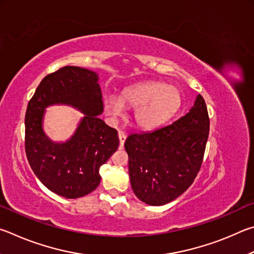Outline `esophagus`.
Masks as SVG:
<instances>
[{
  "instance_id": "obj_1",
  "label": "esophagus",
  "mask_w": 254,
  "mask_h": 254,
  "mask_svg": "<svg viewBox=\"0 0 254 254\" xmlns=\"http://www.w3.org/2000/svg\"><path fill=\"white\" fill-rule=\"evenodd\" d=\"M118 137H119V144L120 146H124L125 140H126V134L124 131H119L118 132Z\"/></svg>"
}]
</instances>
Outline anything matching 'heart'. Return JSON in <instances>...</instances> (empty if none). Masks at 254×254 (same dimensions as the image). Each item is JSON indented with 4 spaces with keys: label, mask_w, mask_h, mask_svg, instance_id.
<instances>
[{
    "label": "heart",
    "mask_w": 254,
    "mask_h": 254,
    "mask_svg": "<svg viewBox=\"0 0 254 254\" xmlns=\"http://www.w3.org/2000/svg\"><path fill=\"white\" fill-rule=\"evenodd\" d=\"M182 104L179 89L162 81L131 84L123 89L119 98L107 97L104 101L106 114L117 119L125 107L134 109V123L141 130H153L167 123Z\"/></svg>",
    "instance_id": "1"
}]
</instances>
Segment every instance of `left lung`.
I'll return each mask as SVG.
<instances>
[{
  "label": "left lung",
  "instance_id": "8db88e82",
  "mask_svg": "<svg viewBox=\"0 0 254 254\" xmlns=\"http://www.w3.org/2000/svg\"><path fill=\"white\" fill-rule=\"evenodd\" d=\"M208 131L205 101L197 95L189 113L172 125L128 136L125 149L136 196L159 206L183 194L201 168Z\"/></svg>",
  "mask_w": 254,
  "mask_h": 254
}]
</instances>
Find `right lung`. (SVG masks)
I'll return each mask as SVG.
<instances>
[{"label":"right lung","mask_w":254,"mask_h":254,"mask_svg":"<svg viewBox=\"0 0 254 254\" xmlns=\"http://www.w3.org/2000/svg\"><path fill=\"white\" fill-rule=\"evenodd\" d=\"M98 74L66 65L46 75L29 101L25 114V153L31 168L51 192L78 198L100 183V166L119 146L118 132L98 116L104 111ZM68 104L85 115L75 134L56 143L43 130L45 108Z\"/></svg>","instance_id":"right-lung-1"}]
</instances>
